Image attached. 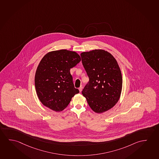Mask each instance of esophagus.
Masks as SVG:
<instances>
[{"mask_svg": "<svg viewBox=\"0 0 159 159\" xmlns=\"http://www.w3.org/2000/svg\"><path fill=\"white\" fill-rule=\"evenodd\" d=\"M79 91H80V92H81V91H82V86H81L80 88H79Z\"/></svg>", "mask_w": 159, "mask_h": 159, "instance_id": "esophagus-1", "label": "esophagus"}]
</instances>
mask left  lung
<instances>
[{"mask_svg": "<svg viewBox=\"0 0 159 159\" xmlns=\"http://www.w3.org/2000/svg\"><path fill=\"white\" fill-rule=\"evenodd\" d=\"M89 82L82 93L88 105L97 113L108 111L116 104L122 89V76L116 58L104 50L81 53Z\"/></svg>", "mask_w": 159, "mask_h": 159, "instance_id": "8db88e82", "label": "left lung"}]
</instances>
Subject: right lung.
<instances>
[{"instance_id": "obj_1", "label": "right lung", "mask_w": 159, "mask_h": 159, "mask_svg": "<svg viewBox=\"0 0 159 159\" xmlns=\"http://www.w3.org/2000/svg\"><path fill=\"white\" fill-rule=\"evenodd\" d=\"M81 60L78 53L67 50L51 51L43 57L35 76L36 93L43 105L56 111H63L79 93L70 69Z\"/></svg>"}]
</instances>
